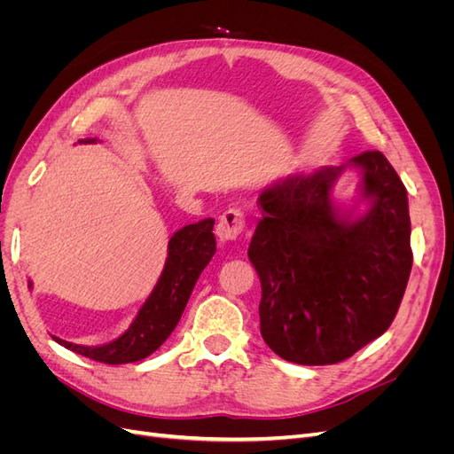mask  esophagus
Segmentation results:
<instances>
[{"label":"esophagus","instance_id":"esophagus-1","mask_svg":"<svg viewBox=\"0 0 454 454\" xmlns=\"http://www.w3.org/2000/svg\"><path fill=\"white\" fill-rule=\"evenodd\" d=\"M246 229V215L240 208H229L217 219L215 235L222 242L237 240Z\"/></svg>","mask_w":454,"mask_h":454}]
</instances>
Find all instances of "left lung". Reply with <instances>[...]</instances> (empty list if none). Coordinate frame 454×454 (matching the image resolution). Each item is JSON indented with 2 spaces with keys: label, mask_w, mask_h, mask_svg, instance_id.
<instances>
[{
  "label": "left lung",
  "mask_w": 454,
  "mask_h": 454,
  "mask_svg": "<svg viewBox=\"0 0 454 454\" xmlns=\"http://www.w3.org/2000/svg\"><path fill=\"white\" fill-rule=\"evenodd\" d=\"M347 166L363 170L360 218L340 215L331 187ZM248 257L261 280V335L280 358L329 365L390 327L413 267L407 191L380 151L345 167L295 174L257 199Z\"/></svg>",
  "instance_id": "8db88e82"
}]
</instances>
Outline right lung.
<instances>
[{
	"instance_id": "right-lung-1",
	"label": "right lung",
	"mask_w": 454,
	"mask_h": 454,
	"mask_svg": "<svg viewBox=\"0 0 454 454\" xmlns=\"http://www.w3.org/2000/svg\"><path fill=\"white\" fill-rule=\"evenodd\" d=\"M83 142L94 144L96 138L79 140V144ZM212 229L214 219L208 217L174 232V237L168 240V257L157 286L138 310L130 327L119 339L102 347H83L59 337L52 339L67 350L109 365L147 358L174 332L200 272L214 257L215 237Z\"/></svg>"
}]
</instances>
